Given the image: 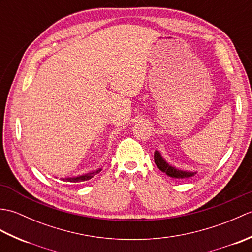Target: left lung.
<instances>
[{
    "label": "left lung",
    "mask_w": 252,
    "mask_h": 252,
    "mask_svg": "<svg viewBox=\"0 0 252 252\" xmlns=\"http://www.w3.org/2000/svg\"><path fill=\"white\" fill-rule=\"evenodd\" d=\"M154 158H155V163L157 164V167L161 170L162 172H164L169 176H172V178L184 179V178H190V176L195 174L192 172H186V171H182V170L171 167V165H169L164 161L163 158L161 157V155L159 154V152H155Z\"/></svg>",
    "instance_id": "left-lung-1"
}]
</instances>
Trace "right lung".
Returning <instances> with one entry per match:
<instances>
[{
	"label": "right lung",
	"instance_id": "add662e5",
	"mask_svg": "<svg viewBox=\"0 0 252 252\" xmlns=\"http://www.w3.org/2000/svg\"><path fill=\"white\" fill-rule=\"evenodd\" d=\"M100 170H96L94 172H91V173H87V174H83V175H80L77 176V178H66V179H63V181H67V182H71V183H78V182H84V181H88L90 179H92L93 176L98 173Z\"/></svg>",
	"mask_w": 252,
	"mask_h": 252
}]
</instances>
